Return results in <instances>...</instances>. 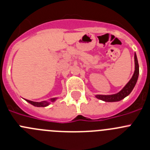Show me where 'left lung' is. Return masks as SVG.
I'll list each match as a JSON object with an SVG mask.
<instances>
[{
	"mask_svg": "<svg viewBox=\"0 0 150 150\" xmlns=\"http://www.w3.org/2000/svg\"><path fill=\"white\" fill-rule=\"evenodd\" d=\"M134 59H135V71L131 79L129 81L128 83L124 86V87L121 89L120 92L117 93L112 95H96V97L98 99L103 100L105 102H116L120 101L124 98L128 96L131 93L132 89L135 87V84L138 81V75H139V65H138V58H137V55L135 53V56H134Z\"/></svg>",
	"mask_w": 150,
	"mask_h": 150,
	"instance_id": "8db88e82",
	"label": "left lung"
}]
</instances>
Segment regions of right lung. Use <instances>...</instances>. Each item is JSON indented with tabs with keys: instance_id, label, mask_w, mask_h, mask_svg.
<instances>
[{
	"instance_id": "1",
	"label": "right lung",
	"mask_w": 150,
	"mask_h": 150,
	"mask_svg": "<svg viewBox=\"0 0 150 150\" xmlns=\"http://www.w3.org/2000/svg\"><path fill=\"white\" fill-rule=\"evenodd\" d=\"M58 98H50L49 99V100H43V101L41 102H34V101H32V100H25L28 102V103H31L32 105L35 106V107H46L47 106L50 104L51 103H53V102L55 101Z\"/></svg>"
}]
</instances>
